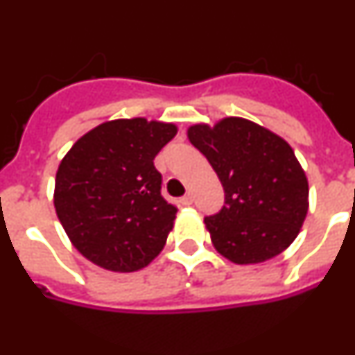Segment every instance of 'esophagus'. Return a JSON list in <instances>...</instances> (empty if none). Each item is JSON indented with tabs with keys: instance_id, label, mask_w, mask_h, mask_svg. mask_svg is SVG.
Instances as JSON below:
<instances>
[{
	"instance_id": "obj_1",
	"label": "esophagus",
	"mask_w": 355,
	"mask_h": 355,
	"mask_svg": "<svg viewBox=\"0 0 355 355\" xmlns=\"http://www.w3.org/2000/svg\"><path fill=\"white\" fill-rule=\"evenodd\" d=\"M193 202V196L192 193H187V196H183L181 197V205H184V206H190Z\"/></svg>"
}]
</instances>
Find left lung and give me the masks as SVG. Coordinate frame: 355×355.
I'll return each instance as SVG.
<instances>
[{
	"label": "left lung",
	"instance_id": "obj_1",
	"mask_svg": "<svg viewBox=\"0 0 355 355\" xmlns=\"http://www.w3.org/2000/svg\"><path fill=\"white\" fill-rule=\"evenodd\" d=\"M224 187V206L206 216L215 249L236 265L274 258L290 247L307 215V178L286 140L259 124L227 117L188 130Z\"/></svg>",
	"mask_w": 355,
	"mask_h": 355
}]
</instances>
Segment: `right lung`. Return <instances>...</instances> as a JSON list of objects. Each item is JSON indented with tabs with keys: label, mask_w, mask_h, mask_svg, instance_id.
<instances>
[{
	"label": "right lung",
	"mask_w": 355,
	"mask_h": 355,
	"mask_svg": "<svg viewBox=\"0 0 355 355\" xmlns=\"http://www.w3.org/2000/svg\"><path fill=\"white\" fill-rule=\"evenodd\" d=\"M178 133L174 124L119 119L71 147L55 181L56 215L89 261L135 272L163 249L178 208L162 196L155 158Z\"/></svg>",
	"instance_id": "1"
}]
</instances>
